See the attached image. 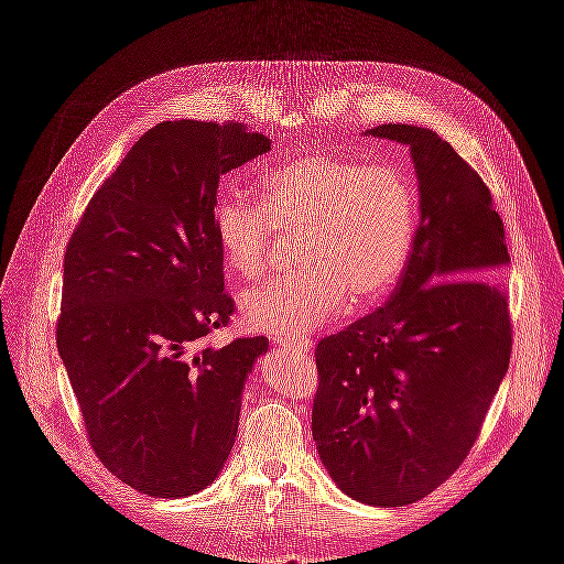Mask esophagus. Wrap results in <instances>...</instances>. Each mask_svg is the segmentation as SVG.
<instances>
[{"label": "esophagus", "instance_id": "esophagus-1", "mask_svg": "<svg viewBox=\"0 0 564 564\" xmlns=\"http://www.w3.org/2000/svg\"><path fill=\"white\" fill-rule=\"evenodd\" d=\"M280 346L289 352H296V355H305L311 352V344L308 340H280Z\"/></svg>", "mask_w": 564, "mask_h": 564}]
</instances>
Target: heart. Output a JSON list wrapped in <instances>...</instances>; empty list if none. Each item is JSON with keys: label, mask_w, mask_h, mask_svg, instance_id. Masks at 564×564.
<instances>
[{"label": "heart", "mask_w": 564, "mask_h": 564, "mask_svg": "<svg viewBox=\"0 0 564 564\" xmlns=\"http://www.w3.org/2000/svg\"><path fill=\"white\" fill-rule=\"evenodd\" d=\"M256 197L232 193L216 207L228 268L242 280L263 278L282 230L301 232L303 270L242 299L249 332L303 340L344 313L348 296L369 308L400 282L419 226L416 185L402 169L311 152L268 172Z\"/></svg>", "instance_id": "1"}]
</instances>
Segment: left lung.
<instances>
[{"label": "left lung", "mask_w": 564, "mask_h": 564, "mask_svg": "<svg viewBox=\"0 0 564 564\" xmlns=\"http://www.w3.org/2000/svg\"><path fill=\"white\" fill-rule=\"evenodd\" d=\"M409 145L421 224L383 308L315 348L313 437L348 497L406 506L464 464L513 350L503 220L480 174L431 129L379 124Z\"/></svg>", "instance_id": "obj_1"}]
</instances>
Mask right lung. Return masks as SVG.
<instances>
[{
  "label": "right lung",
  "mask_w": 564,
  "mask_h": 564,
  "mask_svg": "<svg viewBox=\"0 0 564 564\" xmlns=\"http://www.w3.org/2000/svg\"><path fill=\"white\" fill-rule=\"evenodd\" d=\"M270 150L240 122L148 129L82 214L63 261L56 346L89 445L117 480L178 499L216 480L265 336L204 346L226 327L218 178Z\"/></svg>",
  "instance_id": "add662e5"
}]
</instances>
